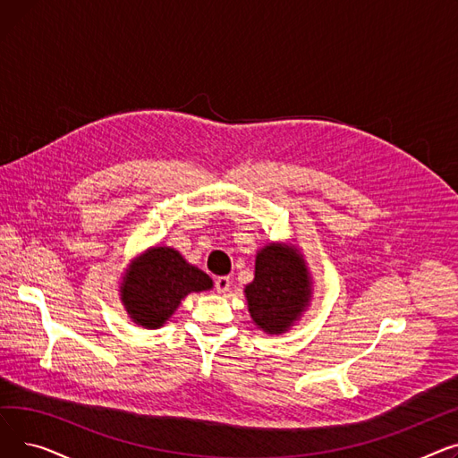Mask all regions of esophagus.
<instances>
[{
  "label": "esophagus",
  "mask_w": 458,
  "mask_h": 458,
  "mask_svg": "<svg viewBox=\"0 0 458 458\" xmlns=\"http://www.w3.org/2000/svg\"><path fill=\"white\" fill-rule=\"evenodd\" d=\"M215 290L219 293H226L230 290V278L228 276H219L215 280Z\"/></svg>",
  "instance_id": "obj_1"
}]
</instances>
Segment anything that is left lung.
<instances>
[{"mask_svg":"<svg viewBox=\"0 0 458 458\" xmlns=\"http://www.w3.org/2000/svg\"><path fill=\"white\" fill-rule=\"evenodd\" d=\"M252 323L269 335H280L301 321L314 297V278L302 250L271 242L256 254L254 280L245 285Z\"/></svg>","mask_w":458,"mask_h":458,"instance_id":"8db88e82","label":"left lung"}]
</instances>
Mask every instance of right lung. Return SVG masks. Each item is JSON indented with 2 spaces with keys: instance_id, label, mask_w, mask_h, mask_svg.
<instances>
[{
  "instance_id": "right-lung-1",
  "label": "right lung",
  "mask_w": 458,
  "mask_h": 458,
  "mask_svg": "<svg viewBox=\"0 0 458 458\" xmlns=\"http://www.w3.org/2000/svg\"><path fill=\"white\" fill-rule=\"evenodd\" d=\"M128 318L142 328H161L189 293L209 292L213 280L176 249L154 245L135 256L118 282Z\"/></svg>"
}]
</instances>
